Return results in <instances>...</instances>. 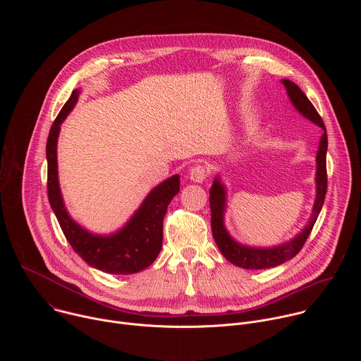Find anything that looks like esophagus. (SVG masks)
Wrapping results in <instances>:
<instances>
[{"label": "esophagus", "mask_w": 361, "mask_h": 361, "mask_svg": "<svg viewBox=\"0 0 361 361\" xmlns=\"http://www.w3.org/2000/svg\"><path fill=\"white\" fill-rule=\"evenodd\" d=\"M209 170L204 166H195L190 170V180L194 183H202L205 178L209 177Z\"/></svg>", "instance_id": "obj_1"}]
</instances>
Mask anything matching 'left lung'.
<instances>
[{"instance_id": "1", "label": "left lung", "mask_w": 361, "mask_h": 361, "mask_svg": "<svg viewBox=\"0 0 361 361\" xmlns=\"http://www.w3.org/2000/svg\"><path fill=\"white\" fill-rule=\"evenodd\" d=\"M283 84L287 88V94L294 104V107L308 120H312L317 126H320L324 133L320 141V147L317 151V198L313 209V217L310 224H308L301 234H298L294 240L290 243H286L283 245L274 247V248H250L237 244L226 231L223 224V210H224V201H226V192L223 185L220 184L219 178L214 180L212 188H210V209H212V228L213 235L216 240V244L219 245L221 254L226 259L247 270H260V269H269L276 267L279 264H283L284 262L291 260L294 255L300 252L302 248L305 240L310 235L313 226L322 212V207L324 204L326 192H327V163H326V154H327V131L326 126L323 123V118L312 104V101L307 98V95L301 91V88L294 84L290 80H283Z\"/></svg>"}]
</instances>
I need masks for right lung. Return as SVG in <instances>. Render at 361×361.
Listing matches in <instances>:
<instances>
[{
	"instance_id": "right-lung-1",
	"label": "right lung",
	"mask_w": 361,
	"mask_h": 361,
	"mask_svg": "<svg viewBox=\"0 0 361 361\" xmlns=\"http://www.w3.org/2000/svg\"><path fill=\"white\" fill-rule=\"evenodd\" d=\"M78 98L71 97L51 126L47 138V192L60 227L73 250L91 267L110 274H134L147 269L161 250L163 220L173 197L180 191V176L161 183L144 200L130 223L111 237H98L82 230L66 212L57 177V138L60 124L73 110Z\"/></svg>"
}]
</instances>
